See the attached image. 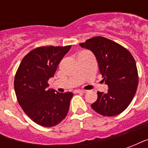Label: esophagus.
Listing matches in <instances>:
<instances>
[{
  "label": "esophagus",
  "instance_id": "1",
  "mask_svg": "<svg viewBox=\"0 0 148 148\" xmlns=\"http://www.w3.org/2000/svg\"><path fill=\"white\" fill-rule=\"evenodd\" d=\"M74 93H86V91H85V90H74Z\"/></svg>",
  "mask_w": 148,
  "mask_h": 148
}]
</instances>
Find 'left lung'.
Returning <instances> with one entry per match:
<instances>
[{"instance_id":"obj_1","label":"left lung","mask_w":148,"mask_h":148,"mask_svg":"<svg viewBox=\"0 0 148 148\" xmlns=\"http://www.w3.org/2000/svg\"><path fill=\"white\" fill-rule=\"evenodd\" d=\"M79 45L95 55L100 73L109 87L107 93L97 92L92 109L105 116L120 114L129 106L138 86V71L132 55L105 37H93Z\"/></svg>"}]
</instances>
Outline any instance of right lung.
Masks as SVG:
<instances>
[{
	"label": "right lung",
	"mask_w": 148,
	"mask_h": 148,
	"mask_svg": "<svg viewBox=\"0 0 148 148\" xmlns=\"http://www.w3.org/2000/svg\"><path fill=\"white\" fill-rule=\"evenodd\" d=\"M66 47H41L22 59L15 76L14 89L24 112L36 124L53 127L67 115L71 92L62 93L47 89L62 58L71 49Z\"/></svg>",
	"instance_id": "add662e5"
}]
</instances>
